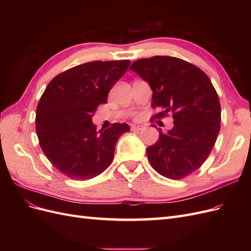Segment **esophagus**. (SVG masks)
Returning a JSON list of instances; mask_svg holds the SVG:
<instances>
[{
	"instance_id": "obj_1",
	"label": "esophagus",
	"mask_w": 251,
	"mask_h": 251,
	"mask_svg": "<svg viewBox=\"0 0 251 251\" xmlns=\"http://www.w3.org/2000/svg\"><path fill=\"white\" fill-rule=\"evenodd\" d=\"M143 127H144L143 126H140L138 124H134V125L131 126V130L132 131H140V130H142Z\"/></svg>"
}]
</instances>
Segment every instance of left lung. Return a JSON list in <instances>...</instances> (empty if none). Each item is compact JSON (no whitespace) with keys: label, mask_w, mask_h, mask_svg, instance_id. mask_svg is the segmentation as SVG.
<instances>
[{"label":"left lung","mask_w":251,"mask_h":251,"mask_svg":"<svg viewBox=\"0 0 251 251\" xmlns=\"http://www.w3.org/2000/svg\"><path fill=\"white\" fill-rule=\"evenodd\" d=\"M130 69L153 91V107L162 117L173 112L174 126L147 149L151 165L162 176L181 179L198 170L215 146L221 105L208 76L198 67L173 56L141 58Z\"/></svg>","instance_id":"obj_1"}]
</instances>
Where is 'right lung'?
Returning a JSON list of instances; mask_svg holds the SVG:
<instances>
[{"label": "right lung", "instance_id": "obj_1", "mask_svg": "<svg viewBox=\"0 0 251 251\" xmlns=\"http://www.w3.org/2000/svg\"><path fill=\"white\" fill-rule=\"evenodd\" d=\"M130 60L90 62L73 67L53 78L36 108V133L44 154L65 176L92 179L109 168L116 142L130 131L114 124L96 131L92 117L107 103L112 87L126 72Z\"/></svg>", "mask_w": 251, "mask_h": 251}]
</instances>
